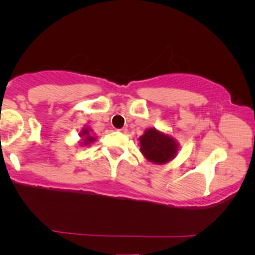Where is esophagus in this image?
I'll use <instances>...</instances> for the list:
<instances>
[{"label": "esophagus", "mask_w": 255, "mask_h": 255, "mask_svg": "<svg viewBox=\"0 0 255 255\" xmlns=\"http://www.w3.org/2000/svg\"><path fill=\"white\" fill-rule=\"evenodd\" d=\"M120 132H122V133H127L128 132V128H120V130H118Z\"/></svg>", "instance_id": "obj_1"}]
</instances>
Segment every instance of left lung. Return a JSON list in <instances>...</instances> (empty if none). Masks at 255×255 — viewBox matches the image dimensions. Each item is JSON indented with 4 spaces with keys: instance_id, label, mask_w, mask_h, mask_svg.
<instances>
[{
    "instance_id": "left-lung-1",
    "label": "left lung",
    "mask_w": 255,
    "mask_h": 255,
    "mask_svg": "<svg viewBox=\"0 0 255 255\" xmlns=\"http://www.w3.org/2000/svg\"><path fill=\"white\" fill-rule=\"evenodd\" d=\"M140 152L148 161L162 165L174 159L177 152V142L168 134L155 128H148L139 138Z\"/></svg>"
}]
</instances>
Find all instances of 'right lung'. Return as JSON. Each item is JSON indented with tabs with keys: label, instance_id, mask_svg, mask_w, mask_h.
<instances>
[{
	"label": "right lung",
	"instance_id": "1",
	"mask_svg": "<svg viewBox=\"0 0 255 255\" xmlns=\"http://www.w3.org/2000/svg\"><path fill=\"white\" fill-rule=\"evenodd\" d=\"M80 137L82 138V141H81L82 145H89L90 142H93L94 140H95V138L90 135L89 128H85V130H83L81 133H80Z\"/></svg>",
	"mask_w": 255,
	"mask_h": 255
}]
</instances>
